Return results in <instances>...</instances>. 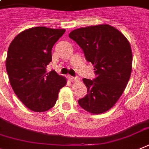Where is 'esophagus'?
<instances>
[{
  "label": "esophagus",
  "mask_w": 149,
  "mask_h": 149,
  "mask_svg": "<svg viewBox=\"0 0 149 149\" xmlns=\"http://www.w3.org/2000/svg\"><path fill=\"white\" fill-rule=\"evenodd\" d=\"M69 79L71 82H76V81H79V77H73V76H69Z\"/></svg>",
  "instance_id": "34e87169"
}]
</instances>
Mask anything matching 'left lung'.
Here are the masks:
<instances>
[{"label": "left lung", "instance_id": "left-lung-1", "mask_svg": "<svg viewBox=\"0 0 149 149\" xmlns=\"http://www.w3.org/2000/svg\"><path fill=\"white\" fill-rule=\"evenodd\" d=\"M69 37L82 48L97 75L94 80L82 79L87 94L79 100V104L89 113L106 112L117 103L130 79L133 61L130 42L107 24L77 28Z\"/></svg>", "mask_w": 149, "mask_h": 149}]
</instances>
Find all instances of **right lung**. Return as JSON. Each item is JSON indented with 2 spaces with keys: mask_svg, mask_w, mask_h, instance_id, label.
I'll return each instance as SVG.
<instances>
[{
  "mask_svg": "<svg viewBox=\"0 0 149 149\" xmlns=\"http://www.w3.org/2000/svg\"><path fill=\"white\" fill-rule=\"evenodd\" d=\"M65 29L35 27L24 30L8 48L6 69L14 93L33 112L49 110L56 103L67 79L55 70L47 73L52 49Z\"/></svg>",
  "mask_w": 149,
  "mask_h": 149,
  "instance_id": "add662e5",
  "label": "right lung"
}]
</instances>
